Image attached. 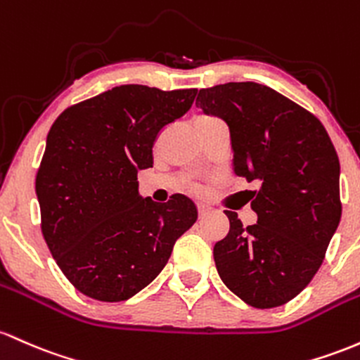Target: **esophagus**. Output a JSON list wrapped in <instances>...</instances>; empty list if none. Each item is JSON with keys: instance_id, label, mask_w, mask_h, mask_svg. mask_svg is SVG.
I'll return each mask as SVG.
<instances>
[{"instance_id": "34e87169", "label": "esophagus", "mask_w": 360, "mask_h": 360, "mask_svg": "<svg viewBox=\"0 0 360 360\" xmlns=\"http://www.w3.org/2000/svg\"><path fill=\"white\" fill-rule=\"evenodd\" d=\"M210 210H212V208L208 207L207 203H198V213H200V217H205Z\"/></svg>"}]
</instances>
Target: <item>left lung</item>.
I'll return each instance as SVG.
<instances>
[{
  "mask_svg": "<svg viewBox=\"0 0 360 360\" xmlns=\"http://www.w3.org/2000/svg\"><path fill=\"white\" fill-rule=\"evenodd\" d=\"M196 105L227 122L234 174L258 184L250 191L255 225L225 210L231 229L213 248L217 271L250 306H282L313 280L340 224L333 143L318 117L255 82L200 90Z\"/></svg>",
  "mask_w": 360,
  "mask_h": 360,
  "instance_id": "obj_1",
  "label": "left lung"
}]
</instances>
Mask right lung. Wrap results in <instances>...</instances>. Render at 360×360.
<instances>
[{
  "label": "right lung",
  "mask_w": 360,
  "mask_h": 360,
  "mask_svg": "<svg viewBox=\"0 0 360 360\" xmlns=\"http://www.w3.org/2000/svg\"><path fill=\"white\" fill-rule=\"evenodd\" d=\"M196 89L121 85L71 105L51 126L35 177L42 236L66 278L104 302L133 297L198 219L193 200L155 203L138 191L162 129L188 112Z\"/></svg>",
  "instance_id": "right-lung-1"
}]
</instances>
